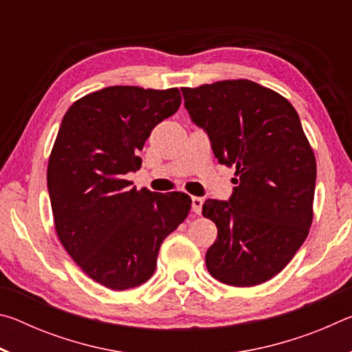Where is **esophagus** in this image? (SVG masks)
Masks as SVG:
<instances>
[{"mask_svg":"<svg viewBox=\"0 0 352 352\" xmlns=\"http://www.w3.org/2000/svg\"><path fill=\"white\" fill-rule=\"evenodd\" d=\"M192 211L195 214H200L201 212V206H204V199L201 197H192Z\"/></svg>","mask_w":352,"mask_h":352,"instance_id":"esophagus-1","label":"esophagus"}]
</instances>
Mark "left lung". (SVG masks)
Returning a JSON list of instances; mask_svg holds the SVG:
<instances>
[{
	"instance_id": "left-lung-1",
	"label": "left lung",
	"mask_w": 352,
	"mask_h": 352,
	"mask_svg": "<svg viewBox=\"0 0 352 352\" xmlns=\"http://www.w3.org/2000/svg\"><path fill=\"white\" fill-rule=\"evenodd\" d=\"M182 93L214 157L236 168L231 197L208 199L201 211L217 226L206 269L236 287L269 281L300 250L314 217L317 163L300 116L281 94L247 79Z\"/></svg>"
}]
</instances>
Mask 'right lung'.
I'll return each mask as SVG.
<instances>
[{
  "instance_id": "right-lung-1",
  "label": "right lung",
  "mask_w": 352,
  "mask_h": 352,
  "mask_svg": "<svg viewBox=\"0 0 352 352\" xmlns=\"http://www.w3.org/2000/svg\"><path fill=\"white\" fill-rule=\"evenodd\" d=\"M182 104L178 88L107 87L69 107L47 163V190L58 239L80 269L111 290L153 275L163 241L186 219L184 192L136 190L152 129Z\"/></svg>"
}]
</instances>
